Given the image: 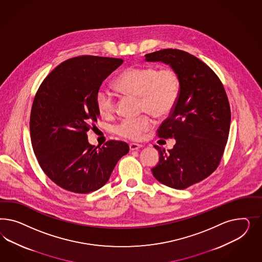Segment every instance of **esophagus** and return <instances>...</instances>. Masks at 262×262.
I'll use <instances>...</instances> for the list:
<instances>
[{
	"instance_id": "34e87169",
	"label": "esophagus",
	"mask_w": 262,
	"mask_h": 262,
	"mask_svg": "<svg viewBox=\"0 0 262 262\" xmlns=\"http://www.w3.org/2000/svg\"><path fill=\"white\" fill-rule=\"evenodd\" d=\"M141 147H142L141 144H136V143H130V144H129V149H130V151L139 150Z\"/></svg>"
}]
</instances>
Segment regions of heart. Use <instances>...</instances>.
Returning a JSON list of instances; mask_svg holds the SVG:
<instances>
[{"mask_svg":"<svg viewBox=\"0 0 262 262\" xmlns=\"http://www.w3.org/2000/svg\"><path fill=\"white\" fill-rule=\"evenodd\" d=\"M114 84L126 95L139 97L140 110L156 117H163L174 110L181 91L179 73L173 68L159 69L156 66H130L119 74ZM98 111L103 116H111L115 111L113 94L101 88L96 95ZM152 126L149 116L125 118L115 127L117 135L130 140H139Z\"/></svg>","mask_w":262,"mask_h":262,"instance_id":"heart-1","label":"heart"}]
</instances>
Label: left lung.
<instances>
[{"instance_id":"obj_1","label":"left lung","mask_w":262,"mask_h":262,"mask_svg":"<svg viewBox=\"0 0 262 262\" xmlns=\"http://www.w3.org/2000/svg\"><path fill=\"white\" fill-rule=\"evenodd\" d=\"M146 61L169 65L179 73L181 91L159 136L174 138L173 149L159 146V161L151 173L159 183L185 189L205 180L218 167L230 132V103L222 82L196 56L176 49L145 55Z\"/></svg>"}]
</instances>
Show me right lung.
I'll list each match as a JSON object with an SVG mask.
<instances>
[{
	"label": "right lung",
	"mask_w": 262,
	"mask_h": 262,
	"mask_svg": "<svg viewBox=\"0 0 262 262\" xmlns=\"http://www.w3.org/2000/svg\"><path fill=\"white\" fill-rule=\"evenodd\" d=\"M123 60L102 56L70 58L43 80L32 103L30 129L40 167L65 190L86 194L108 182L126 142L102 147L88 142L86 133L100 116L96 95L103 80Z\"/></svg>",
	"instance_id": "obj_1"
}]
</instances>
